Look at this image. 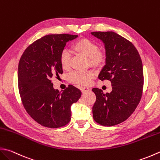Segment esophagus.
I'll return each instance as SVG.
<instances>
[{
    "label": "esophagus",
    "mask_w": 160,
    "mask_h": 160,
    "mask_svg": "<svg viewBox=\"0 0 160 160\" xmlns=\"http://www.w3.org/2000/svg\"><path fill=\"white\" fill-rule=\"evenodd\" d=\"M80 89H81V92H82V93L87 92H88V91H89V87H81Z\"/></svg>",
    "instance_id": "obj_1"
}]
</instances>
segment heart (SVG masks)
Here are the masks:
<instances>
[{
  "instance_id": "1",
  "label": "heart",
  "mask_w": 160,
  "mask_h": 160,
  "mask_svg": "<svg viewBox=\"0 0 160 160\" xmlns=\"http://www.w3.org/2000/svg\"><path fill=\"white\" fill-rule=\"evenodd\" d=\"M73 49L77 52L88 58L90 65L93 67H101L106 62V52L100 50L98 45L94 41L89 38H82L78 40L73 45ZM59 63L62 69L69 70L71 67V55L68 50L64 49L59 55ZM96 72L93 69L87 71H75L69 75L68 80L72 84L79 86L89 85L95 77Z\"/></svg>"
}]
</instances>
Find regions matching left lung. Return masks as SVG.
I'll list each match as a JSON object with an SVG mask.
<instances>
[{"label": "left lung", "instance_id": "obj_1", "mask_svg": "<svg viewBox=\"0 0 160 160\" xmlns=\"http://www.w3.org/2000/svg\"><path fill=\"white\" fill-rule=\"evenodd\" d=\"M106 50V64L100 73L101 81L112 83V91L104 93L93 88L96 99L93 119L101 126H113L129 118L142 98L143 87L142 61L132 42L114 32H93Z\"/></svg>", "mask_w": 160, "mask_h": 160}]
</instances>
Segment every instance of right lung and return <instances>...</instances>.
<instances>
[{
	"instance_id": "right-lung-1",
	"label": "right lung",
	"mask_w": 160,
	"mask_h": 160,
	"mask_svg": "<svg viewBox=\"0 0 160 160\" xmlns=\"http://www.w3.org/2000/svg\"><path fill=\"white\" fill-rule=\"evenodd\" d=\"M78 35L49 34L27 47L18 67V87L27 113L42 126L58 128L71 120V105L81 96L79 89L68 85L60 93L51 78L63 73L59 55L68 41Z\"/></svg>"
}]
</instances>
